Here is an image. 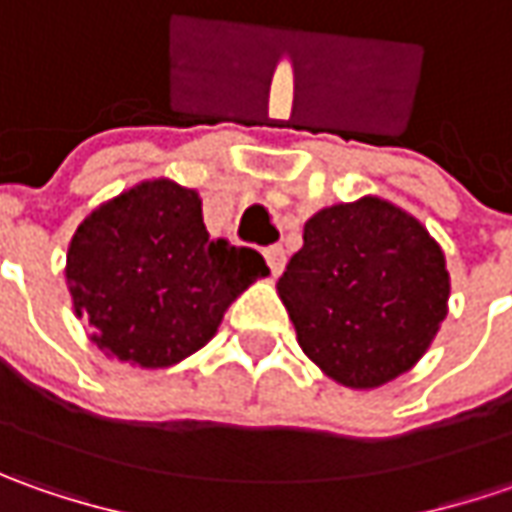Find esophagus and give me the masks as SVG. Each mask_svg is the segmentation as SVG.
I'll return each mask as SVG.
<instances>
[{"label":"esophagus","instance_id":"34e87169","mask_svg":"<svg viewBox=\"0 0 512 512\" xmlns=\"http://www.w3.org/2000/svg\"><path fill=\"white\" fill-rule=\"evenodd\" d=\"M265 262L267 267H270V273H273V276H279V273L285 270V247L282 245L265 247Z\"/></svg>","mask_w":512,"mask_h":512}]
</instances>
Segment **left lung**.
I'll return each instance as SVG.
<instances>
[{"label": "left lung", "mask_w": 512, "mask_h": 512, "mask_svg": "<svg viewBox=\"0 0 512 512\" xmlns=\"http://www.w3.org/2000/svg\"><path fill=\"white\" fill-rule=\"evenodd\" d=\"M276 282L299 347L333 382L373 390L433 344L450 299L442 245L382 196L322 207Z\"/></svg>", "instance_id": "obj_1"}]
</instances>
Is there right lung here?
Masks as SVG:
<instances>
[{"instance_id":"add662e5","label":"right lung","mask_w":512,"mask_h":512,"mask_svg":"<svg viewBox=\"0 0 512 512\" xmlns=\"http://www.w3.org/2000/svg\"><path fill=\"white\" fill-rule=\"evenodd\" d=\"M265 259L210 239L202 196L145 179L90 210L68 242L65 282L90 342L142 370L173 367L205 347Z\"/></svg>"}]
</instances>
